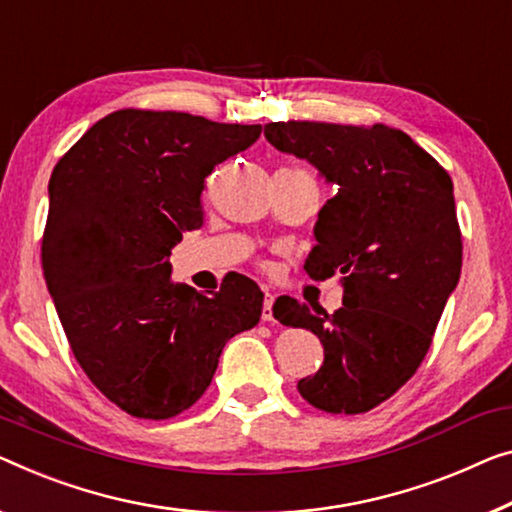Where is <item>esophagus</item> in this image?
Masks as SVG:
<instances>
[{
	"label": "esophagus",
	"instance_id": "1",
	"mask_svg": "<svg viewBox=\"0 0 512 512\" xmlns=\"http://www.w3.org/2000/svg\"><path fill=\"white\" fill-rule=\"evenodd\" d=\"M273 301H276V296L266 294L264 305H262V319H264V322H273Z\"/></svg>",
	"mask_w": 512,
	"mask_h": 512
}]
</instances>
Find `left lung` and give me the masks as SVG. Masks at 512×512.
Listing matches in <instances>:
<instances>
[{
    "mask_svg": "<svg viewBox=\"0 0 512 512\" xmlns=\"http://www.w3.org/2000/svg\"><path fill=\"white\" fill-rule=\"evenodd\" d=\"M264 137L338 188L319 211L303 269L312 280L338 276L342 308L273 305L280 324L310 329L324 345L322 368L299 381V393L329 414H363L414 375L460 280L453 181L384 124L273 121Z\"/></svg>",
    "mask_w": 512,
    "mask_h": 512,
    "instance_id": "8db88e82",
    "label": "left lung"
}]
</instances>
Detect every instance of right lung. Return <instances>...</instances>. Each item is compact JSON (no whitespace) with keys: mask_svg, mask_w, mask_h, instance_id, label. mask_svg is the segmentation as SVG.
I'll use <instances>...</instances> for the list:
<instances>
[{"mask_svg":"<svg viewBox=\"0 0 512 512\" xmlns=\"http://www.w3.org/2000/svg\"><path fill=\"white\" fill-rule=\"evenodd\" d=\"M262 126L119 110L68 149L48 183L41 262L66 338L105 398L172 418L207 391L225 342L253 329L264 294L234 276L200 294L172 282V248L204 223L216 165Z\"/></svg>","mask_w":512,"mask_h":512,"instance_id":"add662e5","label":"right lung"}]
</instances>
